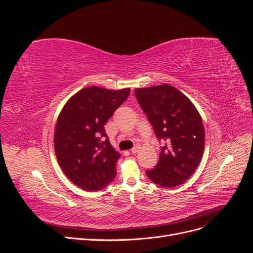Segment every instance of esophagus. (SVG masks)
I'll return each instance as SVG.
<instances>
[{"label":"esophagus","instance_id":"obj_1","mask_svg":"<svg viewBox=\"0 0 253 253\" xmlns=\"http://www.w3.org/2000/svg\"><path fill=\"white\" fill-rule=\"evenodd\" d=\"M139 150H140V145L139 144H136L135 147L132 149V154H137V153L139 152Z\"/></svg>","mask_w":253,"mask_h":253}]
</instances>
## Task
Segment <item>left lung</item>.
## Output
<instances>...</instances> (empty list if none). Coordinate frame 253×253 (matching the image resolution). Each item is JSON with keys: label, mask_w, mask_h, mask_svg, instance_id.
I'll return each mask as SVG.
<instances>
[{"label": "left lung", "mask_w": 253, "mask_h": 253, "mask_svg": "<svg viewBox=\"0 0 253 253\" xmlns=\"http://www.w3.org/2000/svg\"><path fill=\"white\" fill-rule=\"evenodd\" d=\"M134 90L163 144L158 164L145 173L158 186H179L194 173L204 154L205 128L201 115L192 101L170 84Z\"/></svg>", "instance_id": "obj_1"}]
</instances>
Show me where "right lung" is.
Instances as JSON below:
<instances>
[{
	"instance_id": "1",
	"label": "right lung",
	"mask_w": 253,
	"mask_h": 253,
	"mask_svg": "<svg viewBox=\"0 0 253 253\" xmlns=\"http://www.w3.org/2000/svg\"><path fill=\"white\" fill-rule=\"evenodd\" d=\"M129 90L84 87L68 99L59 114L53 134L58 164L68 179L83 190H100L117 174L120 153L108 139L104 125L126 100Z\"/></svg>"
}]
</instances>
